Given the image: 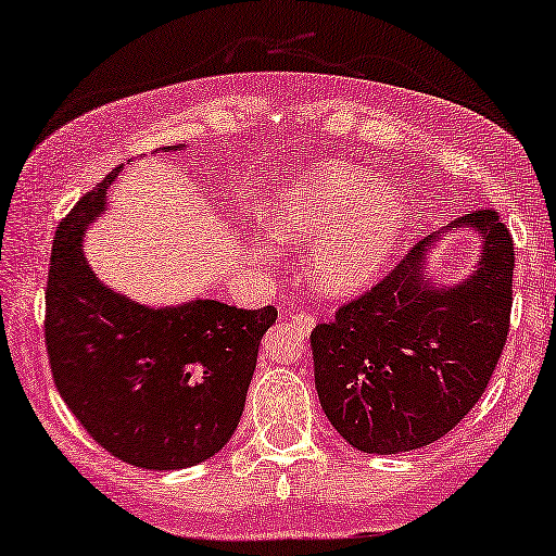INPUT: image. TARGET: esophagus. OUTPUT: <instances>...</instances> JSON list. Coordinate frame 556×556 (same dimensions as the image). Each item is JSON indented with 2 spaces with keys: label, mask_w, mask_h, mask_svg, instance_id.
<instances>
[{
  "label": "esophagus",
  "mask_w": 556,
  "mask_h": 556,
  "mask_svg": "<svg viewBox=\"0 0 556 556\" xmlns=\"http://www.w3.org/2000/svg\"><path fill=\"white\" fill-rule=\"evenodd\" d=\"M291 321H293V324H299L303 331H311V329H314V326H316L314 316L306 314V311H293V314H291Z\"/></svg>",
  "instance_id": "34e87169"
}]
</instances>
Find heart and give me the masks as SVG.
Listing matches in <instances>:
<instances>
[{"instance_id": "obj_1", "label": "heart", "mask_w": 556, "mask_h": 556, "mask_svg": "<svg viewBox=\"0 0 556 556\" xmlns=\"http://www.w3.org/2000/svg\"><path fill=\"white\" fill-rule=\"evenodd\" d=\"M409 219L413 202L400 185L331 162L293 174L265 212L280 245L316 242L308 280L331 299L362 291L387 268Z\"/></svg>"}]
</instances>
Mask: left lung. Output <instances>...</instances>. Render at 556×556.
<instances>
[{
    "instance_id": "8db88e82",
    "label": "left lung",
    "mask_w": 556,
    "mask_h": 556,
    "mask_svg": "<svg viewBox=\"0 0 556 556\" xmlns=\"http://www.w3.org/2000/svg\"><path fill=\"white\" fill-rule=\"evenodd\" d=\"M482 240L475 270L434 283L432 232L390 276L311 333L316 392L362 453L394 455L447 435L481 400L508 337L514 242L493 210L458 217Z\"/></svg>"
}]
</instances>
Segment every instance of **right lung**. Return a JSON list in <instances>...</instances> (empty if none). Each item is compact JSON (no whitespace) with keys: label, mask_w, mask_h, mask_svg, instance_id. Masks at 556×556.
I'll use <instances>...</instances> for the list:
<instances>
[{"label":"right lung","mask_w":556,"mask_h":556,"mask_svg":"<svg viewBox=\"0 0 556 556\" xmlns=\"http://www.w3.org/2000/svg\"><path fill=\"white\" fill-rule=\"evenodd\" d=\"M121 169L58 227L45 344L60 397L98 445L136 468L179 470L212 458L232 438L257 346L278 311L212 299L147 306L98 280L83 240L109 207L105 194Z\"/></svg>","instance_id":"right-lung-1"}]
</instances>
